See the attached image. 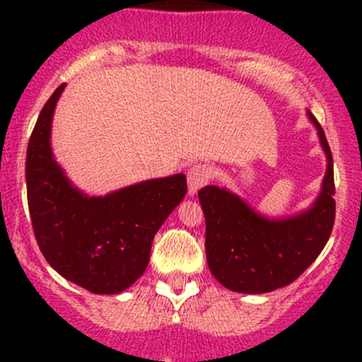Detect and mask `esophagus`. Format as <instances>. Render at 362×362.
<instances>
[{
    "instance_id": "1",
    "label": "esophagus",
    "mask_w": 362,
    "mask_h": 362,
    "mask_svg": "<svg viewBox=\"0 0 362 362\" xmlns=\"http://www.w3.org/2000/svg\"><path fill=\"white\" fill-rule=\"evenodd\" d=\"M211 178V168L208 164H192L187 171L189 194L194 196Z\"/></svg>"
}]
</instances>
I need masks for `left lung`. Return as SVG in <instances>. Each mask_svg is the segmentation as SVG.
<instances>
[{
  "mask_svg": "<svg viewBox=\"0 0 362 362\" xmlns=\"http://www.w3.org/2000/svg\"><path fill=\"white\" fill-rule=\"evenodd\" d=\"M327 158L322 189L308 210L268 218L240 196L217 185L198 192L206 222V261L211 275L229 291L272 293L294 282L326 247L334 224L333 156L326 134L308 112Z\"/></svg>",
  "mask_w": 362,
  "mask_h": 362,
  "instance_id": "1",
  "label": "left lung"
}]
</instances>
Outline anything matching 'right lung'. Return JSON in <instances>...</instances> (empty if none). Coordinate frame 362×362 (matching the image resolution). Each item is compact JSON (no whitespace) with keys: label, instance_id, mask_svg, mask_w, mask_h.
<instances>
[{"label":"right lung","instance_id":"add662e5","mask_svg":"<svg viewBox=\"0 0 362 362\" xmlns=\"http://www.w3.org/2000/svg\"><path fill=\"white\" fill-rule=\"evenodd\" d=\"M61 83L40 112L25 156L33 231L43 257L61 276L94 294L133 286L151 259L156 233L187 192L184 173L129 185L107 196L73 187L50 147Z\"/></svg>","mask_w":362,"mask_h":362}]
</instances>
